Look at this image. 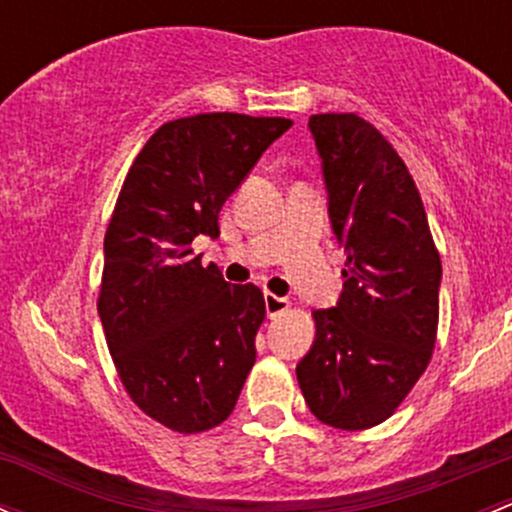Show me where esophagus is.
I'll return each mask as SVG.
<instances>
[{
    "label": "esophagus",
    "mask_w": 512,
    "mask_h": 512,
    "mask_svg": "<svg viewBox=\"0 0 512 512\" xmlns=\"http://www.w3.org/2000/svg\"><path fill=\"white\" fill-rule=\"evenodd\" d=\"M265 308H267V316L269 318H277L279 313H284L286 308H289V301L282 299V296L265 294Z\"/></svg>",
    "instance_id": "esophagus-1"
}]
</instances>
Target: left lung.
<instances>
[{"mask_svg": "<svg viewBox=\"0 0 512 512\" xmlns=\"http://www.w3.org/2000/svg\"><path fill=\"white\" fill-rule=\"evenodd\" d=\"M347 262L340 301L313 311L316 340L296 364L320 423H384L428 367L442 265L418 187L389 140L355 114L308 119Z\"/></svg>", "mask_w": 512, "mask_h": 512, "instance_id": "8db88e82", "label": "left lung"}]
</instances>
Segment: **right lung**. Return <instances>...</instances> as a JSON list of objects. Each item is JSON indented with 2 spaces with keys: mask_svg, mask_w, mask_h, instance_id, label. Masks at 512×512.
I'll return each instance as SVG.
<instances>
[{
  "mask_svg": "<svg viewBox=\"0 0 512 512\" xmlns=\"http://www.w3.org/2000/svg\"><path fill=\"white\" fill-rule=\"evenodd\" d=\"M289 119L199 114L165 123L126 174L104 238L99 318L136 406L177 432L216 428L255 364L265 296L201 267L218 213Z\"/></svg>",
  "mask_w": 512,
  "mask_h": 512,
  "instance_id": "right-lung-1",
  "label": "right lung"
}]
</instances>
